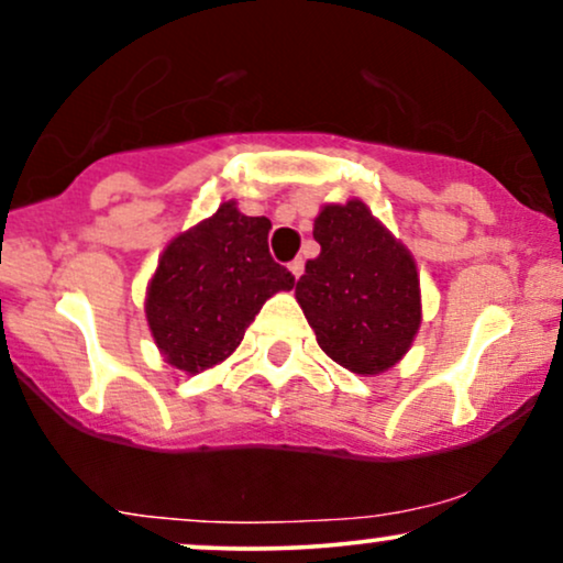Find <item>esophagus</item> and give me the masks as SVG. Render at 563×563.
Returning a JSON list of instances; mask_svg holds the SVG:
<instances>
[{
	"label": "esophagus",
	"mask_w": 563,
	"mask_h": 563,
	"mask_svg": "<svg viewBox=\"0 0 563 563\" xmlns=\"http://www.w3.org/2000/svg\"><path fill=\"white\" fill-rule=\"evenodd\" d=\"M288 269H290V275L296 277V280H299V277L303 275V260H294L288 264Z\"/></svg>",
	"instance_id": "34e87169"
}]
</instances>
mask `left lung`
Instances as JSON below:
<instances>
[{
  "mask_svg": "<svg viewBox=\"0 0 563 563\" xmlns=\"http://www.w3.org/2000/svg\"><path fill=\"white\" fill-rule=\"evenodd\" d=\"M312 235L320 256L307 262L296 299L320 349L360 376L389 371L421 325V290L410 251L363 200L325 206Z\"/></svg>",
  "mask_w": 563,
  "mask_h": 563,
  "instance_id": "8db88e82",
  "label": "left lung"
}]
</instances>
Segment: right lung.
<instances>
[{
	"instance_id": "right-lung-1",
	"label": "right lung",
	"mask_w": 563,
	"mask_h": 563,
	"mask_svg": "<svg viewBox=\"0 0 563 563\" xmlns=\"http://www.w3.org/2000/svg\"><path fill=\"white\" fill-rule=\"evenodd\" d=\"M269 219L245 217L235 203L166 245L147 288V325L164 357L187 373L222 363L245 328L294 275L269 254Z\"/></svg>"
}]
</instances>
